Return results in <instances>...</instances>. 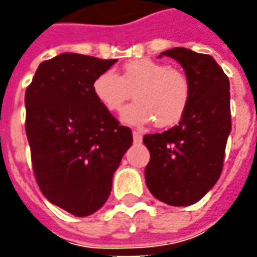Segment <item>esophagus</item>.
Here are the masks:
<instances>
[{
    "label": "esophagus",
    "instance_id": "34e87169",
    "mask_svg": "<svg viewBox=\"0 0 257 257\" xmlns=\"http://www.w3.org/2000/svg\"><path fill=\"white\" fill-rule=\"evenodd\" d=\"M132 135H134L135 143H140V142H142V134H140V132H136V131H134V132H132Z\"/></svg>",
    "mask_w": 257,
    "mask_h": 257
}]
</instances>
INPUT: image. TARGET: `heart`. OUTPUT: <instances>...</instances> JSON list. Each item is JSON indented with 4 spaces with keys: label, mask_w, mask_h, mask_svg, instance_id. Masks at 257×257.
<instances>
[{
    "label": "heart",
    "mask_w": 257,
    "mask_h": 257,
    "mask_svg": "<svg viewBox=\"0 0 257 257\" xmlns=\"http://www.w3.org/2000/svg\"><path fill=\"white\" fill-rule=\"evenodd\" d=\"M134 90L135 100L123 107L122 122L171 126L183 117L190 101L187 77L171 66L153 59H135L125 63L117 75L110 70L100 73L92 82L95 99L107 111L115 112Z\"/></svg>",
    "instance_id": "obj_1"
}]
</instances>
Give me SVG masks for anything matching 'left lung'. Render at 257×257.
I'll return each instance as SVG.
<instances>
[{"mask_svg":"<svg viewBox=\"0 0 257 257\" xmlns=\"http://www.w3.org/2000/svg\"><path fill=\"white\" fill-rule=\"evenodd\" d=\"M175 59L190 84L180 122L162 134L145 135L150 151L145 169L150 193L172 206H187L208 193L220 176L231 132L230 81L210 55L173 48L158 58Z\"/></svg>","mask_w":257,"mask_h":257,"instance_id":"1","label":"left lung"}]
</instances>
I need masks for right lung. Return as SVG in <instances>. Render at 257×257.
<instances>
[{
	"mask_svg": "<svg viewBox=\"0 0 257 257\" xmlns=\"http://www.w3.org/2000/svg\"><path fill=\"white\" fill-rule=\"evenodd\" d=\"M117 60L60 53L42 62L26 89V134L37 183L78 217L106 204L132 132L100 106L93 79Z\"/></svg>",
	"mask_w": 257,
	"mask_h": 257,
	"instance_id": "1",
	"label": "right lung"
}]
</instances>
